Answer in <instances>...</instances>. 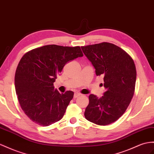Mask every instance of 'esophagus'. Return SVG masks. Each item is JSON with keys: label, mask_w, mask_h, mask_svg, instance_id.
I'll list each match as a JSON object with an SVG mask.
<instances>
[{"label": "esophagus", "mask_w": 154, "mask_h": 154, "mask_svg": "<svg viewBox=\"0 0 154 154\" xmlns=\"http://www.w3.org/2000/svg\"><path fill=\"white\" fill-rule=\"evenodd\" d=\"M81 95V94L80 93H78V92H76L74 94V98H77L79 96H80Z\"/></svg>", "instance_id": "1"}]
</instances>
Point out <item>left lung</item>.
I'll list each match as a JSON object with an SVG mask.
<instances>
[{"mask_svg": "<svg viewBox=\"0 0 154 154\" xmlns=\"http://www.w3.org/2000/svg\"><path fill=\"white\" fill-rule=\"evenodd\" d=\"M81 49L95 68L96 75L103 77L106 90L100 98L89 96L85 116L97 125L112 124L123 115L134 95L135 63L128 53L113 43L102 42Z\"/></svg>", "mask_w": 154, "mask_h": 154, "instance_id": "left-lung-1", "label": "left lung"}]
</instances>
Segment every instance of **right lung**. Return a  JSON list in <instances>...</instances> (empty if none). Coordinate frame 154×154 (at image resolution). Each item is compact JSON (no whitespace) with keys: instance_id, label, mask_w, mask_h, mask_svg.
Masks as SVG:
<instances>
[{"instance_id":"1","label":"right lung","mask_w":154,"mask_h":154,"mask_svg":"<svg viewBox=\"0 0 154 154\" xmlns=\"http://www.w3.org/2000/svg\"><path fill=\"white\" fill-rule=\"evenodd\" d=\"M79 46L47 45L26 53L15 71V88L22 110L39 125L62 119L73 92L60 94L53 85L67 62L82 57Z\"/></svg>"}]
</instances>
